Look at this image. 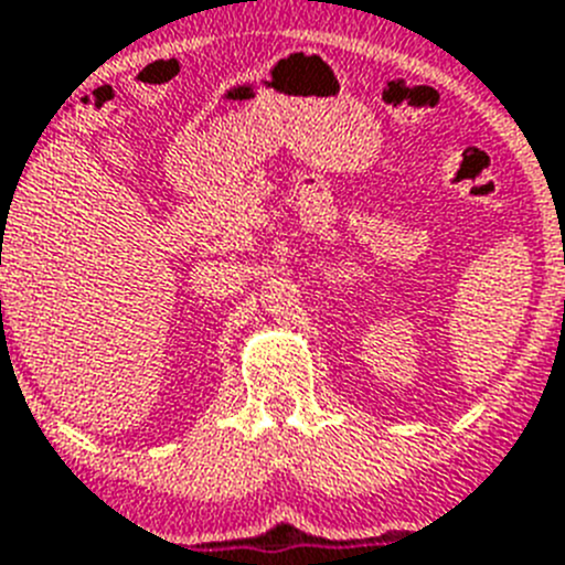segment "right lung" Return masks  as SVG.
Listing matches in <instances>:
<instances>
[{"label":"right lung","mask_w":565,"mask_h":565,"mask_svg":"<svg viewBox=\"0 0 565 565\" xmlns=\"http://www.w3.org/2000/svg\"><path fill=\"white\" fill-rule=\"evenodd\" d=\"M0 306H2V302H0Z\"/></svg>","instance_id":"obj_1"}]
</instances>
